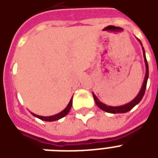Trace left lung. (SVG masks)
I'll return each instance as SVG.
<instances>
[{
    "label": "left lung",
    "mask_w": 158,
    "mask_h": 158,
    "mask_svg": "<svg viewBox=\"0 0 158 158\" xmlns=\"http://www.w3.org/2000/svg\"><path fill=\"white\" fill-rule=\"evenodd\" d=\"M139 41L140 44L142 45V43L140 42V40ZM142 48H143V58H144L145 66H146V74H145L144 80H143V83L142 89H140L139 94L136 96V98H135V99H133L132 101L130 102L125 104V105L120 106H107V105H106V104L102 103V102H101L99 101L96 95L93 93V96H94V101H95L97 106H98L100 109H102V110H104V111H106V112L112 113V114H116V113H125V112H128L129 110H131L134 106H135L137 105V104L139 103L141 100H142L143 97V95H144L145 94L146 86H147L148 78V64L146 56H145L144 48H143V47Z\"/></svg>",
    "instance_id": "obj_1"
}]
</instances>
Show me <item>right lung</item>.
<instances>
[{
    "instance_id": "right-lung-1",
    "label": "right lung",
    "mask_w": 158,
    "mask_h": 158,
    "mask_svg": "<svg viewBox=\"0 0 158 158\" xmlns=\"http://www.w3.org/2000/svg\"><path fill=\"white\" fill-rule=\"evenodd\" d=\"M72 101H73V98L70 99V101H69V104L67 105L66 107L64 108L62 111H60V113L56 114V115H52V116H42V115H36V114H33V113H32V115H33V116H35V117H38V119H40V120H44V121H55V120H60V119H61V118L64 117V116H65V115L69 113V110H70V108H71L72 106Z\"/></svg>"
}]
</instances>
